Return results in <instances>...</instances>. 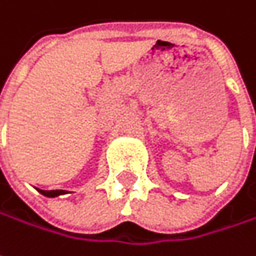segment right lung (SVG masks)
<instances>
[{
    "label": "right lung",
    "instance_id": "right-lung-1",
    "mask_svg": "<svg viewBox=\"0 0 256 256\" xmlns=\"http://www.w3.org/2000/svg\"><path fill=\"white\" fill-rule=\"evenodd\" d=\"M39 192L42 194V195H45V196H58V195H62V194H66V190H40L39 189Z\"/></svg>",
    "mask_w": 256,
    "mask_h": 256
}]
</instances>
